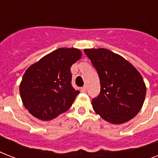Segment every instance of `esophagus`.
Returning <instances> with one entry per match:
<instances>
[{"instance_id":"1","label":"esophagus","mask_w":158,"mask_h":158,"mask_svg":"<svg viewBox=\"0 0 158 158\" xmlns=\"http://www.w3.org/2000/svg\"><path fill=\"white\" fill-rule=\"evenodd\" d=\"M86 90H87V87L86 86H84V87H82V88H81V92H83V93L86 92Z\"/></svg>"}]
</instances>
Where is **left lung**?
<instances>
[{"instance_id": "8db88e82", "label": "left lung", "mask_w": 158, "mask_h": 158, "mask_svg": "<svg viewBox=\"0 0 158 158\" xmlns=\"http://www.w3.org/2000/svg\"><path fill=\"white\" fill-rule=\"evenodd\" d=\"M98 71L101 91L92 100L94 111L103 120L120 125L141 110L146 85L140 73L121 56L105 48L84 49Z\"/></svg>"}]
</instances>
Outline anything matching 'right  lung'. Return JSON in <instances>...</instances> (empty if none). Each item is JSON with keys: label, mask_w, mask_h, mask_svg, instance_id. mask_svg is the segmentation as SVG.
I'll return each instance as SVG.
<instances>
[{"label": "right lung", "mask_w": 158, "mask_h": 158, "mask_svg": "<svg viewBox=\"0 0 158 158\" xmlns=\"http://www.w3.org/2000/svg\"><path fill=\"white\" fill-rule=\"evenodd\" d=\"M82 56L77 48H59L28 67L19 84L24 107L42 120L68 110L79 94L72 87L70 67Z\"/></svg>", "instance_id": "right-lung-1"}]
</instances>
